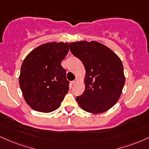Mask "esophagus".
Masks as SVG:
<instances>
[{"label":"esophagus","instance_id":"esophagus-1","mask_svg":"<svg viewBox=\"0 0 149 149\" xmlns=\"http://www.w3.org/2000/svg\"><path fill=\"white\" fill-rule=\"evenodd\" d=\"M77 82H78V80H77V79H75V80H74V81H72V84L73 86H74V85H76L77 84Z\"/></svg>","mask_w":149,"mask_h":149}]
</instances>
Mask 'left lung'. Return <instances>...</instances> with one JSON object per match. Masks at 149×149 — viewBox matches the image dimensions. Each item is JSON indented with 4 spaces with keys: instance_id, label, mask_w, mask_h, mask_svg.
<instances>
[{
    "instance_id": "left-lung-1",
    "label": "left lung",
    "mask_w": 149,
    "mask_h": 149,
    "mask_svg": "<svg viewBox=\"0 0 149 149\" xmlns=\"http://www.w3.org/2000/svg\"><path fill=\"white\" fill-rule=\"evenodd\" d=\"M70 49L86 69L85 91L76 98L79 105L91 113L108 111L118 101L125 83L122 61L97 41L73 42Z\"/></svg>"
}]
</instances>
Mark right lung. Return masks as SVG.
Segmentation results:
<instances>
[{"instance_id": "obj_1", "label": "right lung", "mask_w": 149, "mask_h": 149, "mask_svg": "<svg viewBox=\"0 0 149 149\" xmlns=\"http://www.w3.org/2000/svg\"><path fill=\"white\" fill-rule=\"evenodd\" d=\"M69 50L68 43H47L25 57L19 84L25 102L36 111L49 113L59 107L69 90L61 61Z\"/></svg>"}]
</instances>
